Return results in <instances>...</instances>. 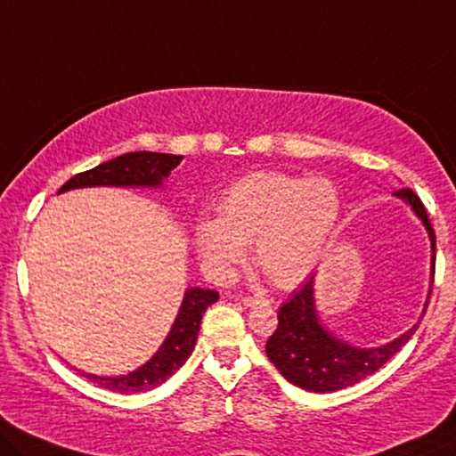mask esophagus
I'll use <instances>...</instances> for the list:
<instances>
[{
    "mask_svg": "<svg viewBox=\"0 0 456 456\" xmlns=\"http://www.w3.org/2000/svg\"><path fill=\"white\" fill-rule=\"evenodd\" d=\"M241 303L246 305V307H256V305H262L264 301H262V298H256V297H241Z\"/></svg>",
    "mask_w": 456,
    "mask_h": 456,
    "instance_id": "1",
    "label": "esophagus"
}]
</instances>
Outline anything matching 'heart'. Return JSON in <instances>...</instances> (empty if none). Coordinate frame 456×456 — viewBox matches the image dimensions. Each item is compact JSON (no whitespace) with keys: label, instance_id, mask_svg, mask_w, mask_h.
I'll return each instance as SVG.
<instances>
[{"label":"heart","instance_id":"heart-1","mask_svg":"<svg viewBox=\"0 0 456 456\" xmlns=\"http://www.w3.org/2000/svg\"><path fill=\"white\" fill-rule=\"evenodd\" d=\"M342 200L330 178L251 174L227 188L216 219H200L194 241L200 264L225 284L256 243V262L281 289L314 274L334 237Z\"/></svg>","mask_w":456,"mask_h":456}]
</instances>
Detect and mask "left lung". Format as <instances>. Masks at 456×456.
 <instances>
[{
  "instance_id": "left-lung-1",
  "label": "left lung",
  "mask_w": 456,
  "mask_h": 456,
  "mask_svg": "<svg viewBox=\"0 0 456 456\" xmlns=\"http://www.w3.org/2000/svg\"><path fill=\"white\" fill-rule=\"evenodd\" d=\"M397 199L411 207L419 221L424 223L430 237L432 260H430V290L434 284V264H436V235L428 219L422 200L410 188H402L395 192ZM428 301L424 305L422 317L426 314ZM413 323L405 331L391 342L375 348H362V346H352L346 339L325 328L319 319L315 305V274L303 284L301 290L289 298L287 303L278 309V328L266 342V354L270 362L281 370V375L297 387L311 393H331L346 389L360 383L380 366L397 354L413 334H416L419 322Z\"/></svg>"
}]
</instances>
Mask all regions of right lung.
<instances>
[{"label":"right lung","mask_w":456,"mask_h":456,"mask_svg":"<svg viewBox=\"0 0 456 456\" xmlns=\"http://www.w3.org/2000/svg\"><path fill=\"white\" fill-rule=\"evenodd\" d=\"M184 159V155L172 153H153V151H134L125 153L120 158L100 163V166L73 175L69 182L61 186V192L73 188H94V186H117V188H161L163 182L169 178L172 169ZM219 301V293L210 289H186L182 298L180 311L169 334L163 339L159 350L139 366L137 370L120 377H98L84 372L92 383L102 389L117 393H142L155 389L174 375L182 364L192 354L196 338L200 331L202 314L207 307Z\"/></svg>","instance_id":"1"}]
</instances>
